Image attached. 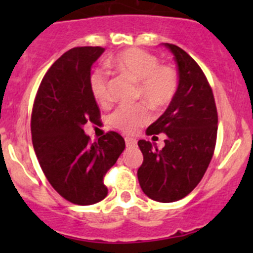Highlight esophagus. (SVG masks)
<instances>
[{"label": "esophagus", "mask_w": 253, "mask_h": 253, "mask_svg": "<svg viewBox=\"0 0 253 253\" xmlns=\"http://www.w3.org/2000/svg\"><path fill=\"white\" fill-rule=\"evenodd\" d=\"M125 142H126L127 148L137 147V141L134 138H131V137H126V138H125Z\"/></svg>", "instance_id": "1"}]
</instances>
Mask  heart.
<instances>
[{
    "mask_svg": "<svg viewBox=\"0 0 253 253\" xmlns=\"http://www.w3.org/2000/svg\"><path fill=\"white\" fill-rule=\"evenodd\" d=\"M109 66L137 83V98L160 110L169 105L178 88V75L170 65H159L157 56L138 47L121 51L109 60ZM89 89L99 104L109 101L108 73L94 68L89 76ZM152 119L144 104L121 105L109 116V124L126 133H134Z\"/></svg>",
    "mask_w": 253,
    "mask_h": 253,
    "instance_id": "obj_1",
    "label": "heart"
}]
</instances>
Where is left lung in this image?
Instances as JSON below:
<instances>
[{"label": "left lung", "mask_w": 253, "mask_h": 253, "mask_svg": "<svg viewBox=\"0 0 253 253\" xmlns=\"http://www.w3.org/2000/svg\"><path fill=\"white\" fill-rule=\"evenodd\" d=\"M174 55L178 88L164 114L147 128L148 136L167 134L162 150L141 139L143 163L137 176L143 192L162 203L186 197L200 183L213 157L218 114L205 73L186 51L164 42Z\"/></svg>", "instance_id": "obj_1"}]
</instances>
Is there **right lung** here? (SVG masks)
<instances>
[{
  "mask_svg": "<svg viewBox=\"0 0 253 253\" xmlns=\"http://www.w3.org/2000/svg\"><path fill=\"white\" fill-rule=\"evenodd\" d=\"M104 51L83 46L63 53L42 78L33 106L32 141L40 167L51 186L79 206L106 197L103 178L125 150V139L116 132L90 142L83 129L100 119L89 76Z\"/></svg>",
  "mask_w": 253,
  "mask_h": 253,
  "instance_id": "add662e5",
  "label": "right lung"
}]
</instances>
